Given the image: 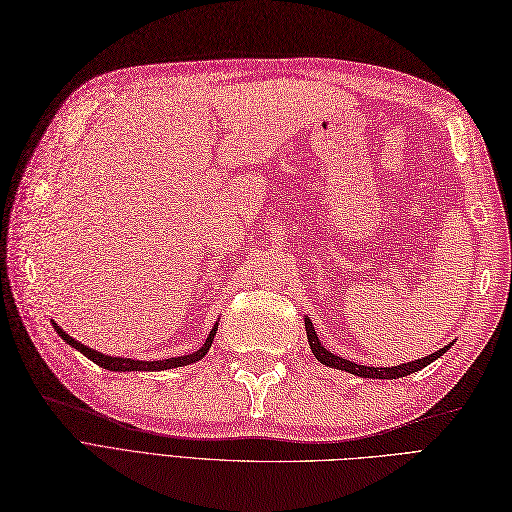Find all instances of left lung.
<instances>
[{"instance_id":"left-lung-1","label":"left lung","mask_w":512,"mask_h":512,"mask_svg":"<svg viewBox=\"0 0 512 512\" xmlns=\"http://www.w3.org/2000/svg\"><path fill=\"white\" fill-rule=\"evenodd\" d=\"M306 334H308V342H310V349L314 353V357L319 359L321 364L329 366V368H336V370H344V372H351V375H357L362 379H398V377H407L411 375V372H418L422 370L424 366H428L431 362H435V359L439 355H444L454 342H450L448 347L439 349L431 355H426L422 359H416V362H407V364H400V366H392V368H375V366H362V364H355V362H349V359H342L338 355H334L331 351H327L323 344L319 342V336H316V331L312 327V321L306 316Z\"/></svg>"}]
</instances>
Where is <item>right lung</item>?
Returning <instances> with one entry per match:
<instances>
[{
	"label": "right lung",
	"mask_w": 512,
	"mask_h": 512,
	"mask_svg": "<svg viewBox=\"0 0 512 512\" xmlns=\"http://www.w3.org/2000/svg\"><path fill=\"white\" fill-rule=\"evenodd\" d=\"M53 329L58 331V336H62V340L66 344H71L73 349H77L79 353H84L90 362H94L96 366L101 368H107V370H114V372H140V370H170V368H178V366H189L193 362H198V359H202L206 353H209L211 344H213V338L217 334V323L215 327L211 329L209 338L204 340L202 347L198 351H193L189 355H181V357H170V359H157V362H142V359H131V357H112V355H105V353H99L94 351L90 347H86V344L77 342L75 338H71L66 334V331L58 325L53 323Z\"/></svg>",
	"instance_id": "obj_1"
}]
</instances>
